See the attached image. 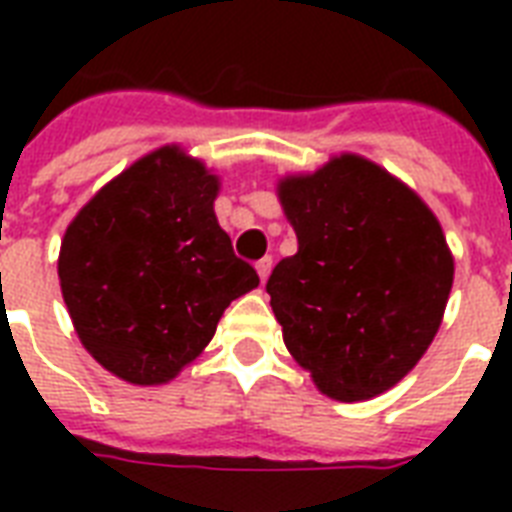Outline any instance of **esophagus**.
<instances>
[{
    "label": "esophagus",
    "mask_w": 512,
    "mask_h": 512,
    "mask_svg": "<svg viewBox=\"0 0 512 512\" xmlns=\"http://www.w3.org/2000/svg\"><path fill=\"white\" fill-rule=\"evenodd\" d=\"M257 276H260V281H268V276H271V268H273V260L271 257H263V260H257Z\"/></svg>",
    "instance_id": "obj_1"
}]
</instances>
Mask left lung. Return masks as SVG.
Segmentation results:
<instances>
[{"mask_svg": "<svg viewBox=\"0 0 512 512\" xmlns=\"http://www.w3.org/2000/svg\"><path fill=\"white\" fill-rule=\"evenodd\" d=\"M276 193L297 233V255L265 287L284 345L324 396H380L417 366L444 319L454 257L438 217L358 154L284 175Z\"/></svg>", "mask_w": 512, "mask_h": 512, "instance_id": "obj_1", "label": "left lung"}]
</instances>
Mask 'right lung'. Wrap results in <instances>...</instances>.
I'll use <instances>...</instances> for the list:
<instances>
[{"label": "right lung", "instance_id": "add662e5", "mask_svg": "<svg viewBox=\"0 0 512 512\" xmlns=\"http://www.w3.org/2000/svg\"><path fill=\"white\" fill-rule=\"evenodd\" d=\"M220 177L180 146L140 156L68 223L63 303L95 361L132 385L175 380L215 337L223 311L260 284L233 255Z\"/></svg>", "mask_w": 512, "mask_h": 512}]
</instances>
